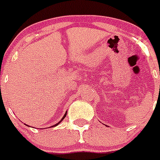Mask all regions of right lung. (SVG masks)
I'll return each instance as SVG.
<instances>
[{
	"label": "right lung",
	"instance_id": "add662e5",
	"mask_svg": "<svg viewBox=\"0 0 160 160\" xmlns=\"http://www.w3.org/2000/svg\"><path fill=\"white\" fill-rule=\"evenodd\" d=\"M67 112H66L65 115H64L63 117H62V119H61V121H58V122L57 123V124H55V125H52V126H51V127H55V126H57V125H58V124H59V123L61 122V121H63V119H64V118H65V117H66V116H67Z\"/></svg>",
	"mask_w": 160,
	"mask_h": 160
}]
</instances>
